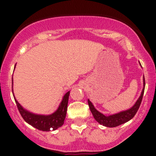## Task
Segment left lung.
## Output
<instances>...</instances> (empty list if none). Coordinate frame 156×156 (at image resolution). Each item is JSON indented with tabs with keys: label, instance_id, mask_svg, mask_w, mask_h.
Listing matches in <instances>:
<instances>
[{
	"label": "left lung",
	"instance_id": "left-lung-1",
	"mask_svg": "<svg viewBox=\"0 0 156 156\" xmlns=\"http://www.w3.org/2000/svg\"><path fill=\"white\" fill-rule=\"evenodd\" d=\"M144 89H145V78L144 77V88H143V90L141 92L139 99L136 100L135 104L131 108H129V109L120 112L116 113V114L110 115H105L102 114L101 112L97 111L94 108V105L92 104V103L89 100H87L88 106L90 107V110L92 112L93 116H94L95 120L98 123L103 125V126L108 127H117L119 125H122V124L126 123V122L130 121V119H132L134 117L136 112L139 109L140 106L141 104V102H142V99L144 94Z\"/></svg>",
	"mask_w": 156,
	"mask_h": 156
}]
</instances>
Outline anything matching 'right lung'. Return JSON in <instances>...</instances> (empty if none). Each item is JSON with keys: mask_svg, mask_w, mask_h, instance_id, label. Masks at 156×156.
I'll return each instance as SVG.
<instances>
[{"mask_svg": "<svg viewBox=\"0 0 156 156\" xmlns=\"http://www.w3.org/2000/svg\"><path fill=\"white\" fill-rule=\"evenodd\" d=\"M69 94H70V92L69 91L64 95L62 102L59 104L57 110L53 114L48 115H36L29 112V111L23 108V106L16 100L14 96L13 97L20 115L28 124H29L30 125L35 127V128L38 129V130H42V131H50V130H56L64 124V120H65L66 115L67 107H68Z\"/></svg>", "mask_w": 156, "mask_h": 156, "instance_id": "add662e5", "label": "right lung"}]
</instances>
